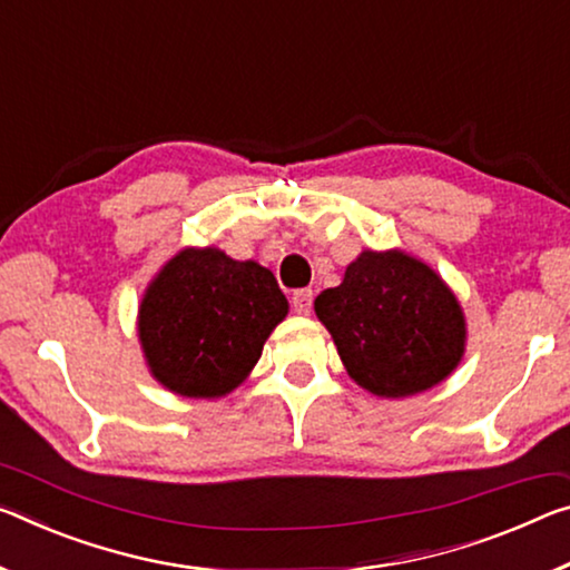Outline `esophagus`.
Segmentation results:
<instances>
[{"instance_id": "34e87169", "label": "esophagus", "mask_w": 570, "mask_h": 570, "mask_svg": "<svg viewBox=\"0 0 570 570\" xmlns=\"http://www.w3.org/2000/svg\"><path fill=\"white\" fill-rule=\"evenodd\" d=\"M312 299H314L312 288H299V292H294V296H292L294 312L296 314H309L312 312Z\"/></svg>"}]
</instances>
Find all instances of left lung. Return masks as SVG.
Instances as JSON below:
<instances>
[{
    "instance_id": "1",
    "label": "left lung",
    "mask_w": 570,
    "mask_h": 570,
    "mask_svg": "<svg viewBox=\"0 0 570 570\" xmlns=\"http://www.w3.org/2000/svg\"><path fill=\"white\" fill-rule=\"evenodd\" d=\"M314 312L352 381L381 399L429 391L464 357L462 304L436 271L405 250H363Z\"/></svg>"
}]
</instances>
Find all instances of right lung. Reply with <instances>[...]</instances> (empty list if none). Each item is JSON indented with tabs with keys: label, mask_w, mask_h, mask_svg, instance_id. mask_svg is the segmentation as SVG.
I'll list each match as a JSON object with an SVG mask.
<instances>
[{
	"label": "right lung",
	"mask_w": 570,
	"mask_h": 570,
	"mask_svg": "<svg viewBox=\"0 0 570 570\" xmlns=\"http://www.w3.org/2000/svg\"><path fill=\"white\" fill-rule=\"evenodd\" d=\"M288 314L274 274L220 248H183L144 292L139 342L149 373L183 399H220L246 381Z\"/></svg>",
	"instance_id": "obj_1"
}]
</instances>
